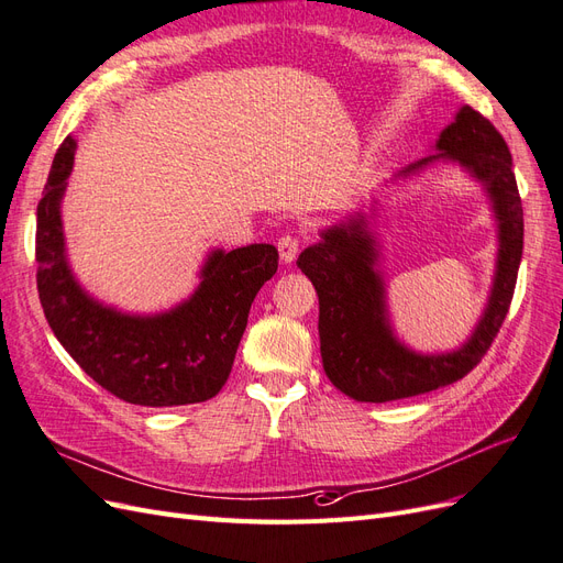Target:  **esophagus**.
I'll use <instances>...</instances> for the list:
<instances>
[{
	"mask_svg": "<svg viewBox=\"0 0 563 563\" xmlns=\"http://www.w3.org/2000/svg\"><path fill=\"white\" fill-rule=\"evenodd\" d=\"M298 249H300V244H298V240L294 234H284L282 240L277 242V251H279V261L284 263V265H291L294 261H296V255H298Z\"/></svg>",
	"mask_w": 563,
	"mask_h": 563,
	"instance_id": "1",
	"label": "esophagus"
}]
</instances>
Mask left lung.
Listing matches in <instances>:
<instances>
[{
  "instance_id": "left-lung-1",
  "label": "left lung",
  "mask_w": 563,
  "mask_h": 563,
  "mask_svg": "<svg viewBox=\"0 0 563 563\" xmlns=\"http://www.w3.org/2000/svg\"><path fill=\"white\" fill-rule=\"evenodd\" d=\"M434 150V155L408 164L395 180L418 176L434 162H453L484 185L498 225L496 275L486 308L457 350L420 354L395 335L378 269V242L364 213L321 230V242L298 255V267L319 296L323 371L343 395L356 401L406 399L465 378L498 335L515 296L523 251V209L507 143L484 114L463 106L439 133Z\"/></svg>"
}]
</instances>
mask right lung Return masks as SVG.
<instances>
[{"label": "right lung", "instance_id": "add662e5", "mask_svg": "<svg viewBox=\"0 0 563 563\" xmlns=\"http://www.w3.org/2000/svg\"><path fill=\"white\" fill-rule=\"evenodd\" d=\"M75 139L58 147L37 207V291L65 352L110 395L139 406H185L225 385L249 310L277 272L272 244L216 249L195 294L159 314H129L84 291L67 263L60 203L75 164Z\"/></svg>", "mask_w": 563, "mask_h": 563}]
</instances>
